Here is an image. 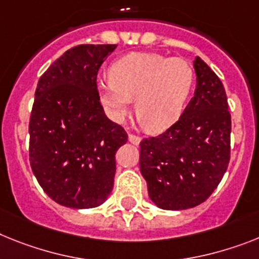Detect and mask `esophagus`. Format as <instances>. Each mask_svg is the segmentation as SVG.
Masks as SVG:
<instances>
[{
  "label": "esophagus",
  "mask_w": 259,
  "mask_h": 259,
  "mask_svg": "<svg viewBox=\"0 0 259 259\" xmlns=\"http://www.w3.org/2000/svg\"><path fill=\"white\" fill-rule=\"evenodd\" d=\"M129 142L133 143V145H140L141 137L136 136V134H129Z\"/></svg>",
  "instance_id": "1"
}]
</instances>
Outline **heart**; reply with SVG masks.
Here are the masks:
<instances>
[{
  "mask_svg": "<svg viewBox=\"0 0 259 259\" xmlns=\"http://www.w3.org/2000/svg\"><path fill=\"white\" fill-rule=\"evenodd\" d=\"M109 77L97 87L108 116L122 122L134 100L137 114L150 132H163L177 122L195 84V71L187 60L154 52L123 56L110 66Z\"/></svg>",
  "mask_w": 259,
  "mask_h": 259,
  "instance_id": "heart-1",
  "label": "heart"
}]
</instances>
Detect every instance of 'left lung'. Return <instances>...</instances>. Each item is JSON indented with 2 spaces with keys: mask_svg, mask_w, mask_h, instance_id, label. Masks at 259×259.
<instances>
[{
  "mask_svg": "<svg viewBox=\"0 0 259 259\" xmlns=\"http://www.w3.org/2000/svg\"><path fill=\"white\" fill-rule=\"evenodd\" d=\"M195 96L164 133L141 141L140 168L150 199L162 209L204 203L220 184L230 159L232 119L219 76L197 56Z\"/></svg>",
  "mask_w": 259,
  "mask_h": 259,
  "instance_id": "left-lung-1",
  "label": "left lung"
}]
</instances>
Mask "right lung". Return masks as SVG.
<instances>
[{"label": "right lung", "mask_w": 259, "mask_h": 259, "mask_svg": "<svg viewBox=\"0 0 259 259\" xmlns=\"http://www.w3.org/2000/svg\"><path fill=\"white\" fill-rule=\"evenodd\" d=\"M116 47L79 45L67 50L36 85L30 164L43 191L64 207H99L113 190L116 151L127 134L105 116L96 80Z\"/></svg>", "instance_id": "1"}]
</instances>
